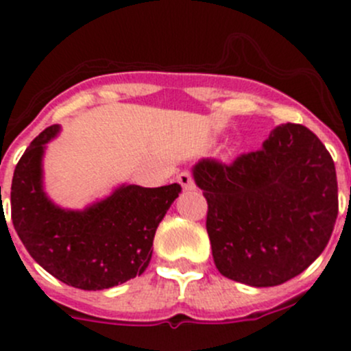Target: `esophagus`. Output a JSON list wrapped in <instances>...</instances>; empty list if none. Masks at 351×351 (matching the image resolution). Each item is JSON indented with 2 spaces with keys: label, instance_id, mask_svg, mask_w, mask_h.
Wrapping results in <instances>:
<instances>
[{
  "label": "esophagus",
  "instance_id": "obj_1",
  "mask_svg": "<svg viewBox=\"0 0 351 351\" xmlns=\"http://www.w3.org/2000/svg\"><path fill=\"white\" fill-rule=\"evenodd\" d=\"M178 183L182 185L183 190H193L195 189V180L190 171H183L178 175Z\"/></svg>",
  "mask_w": 351,
  "mask_h": 351
}]
</instances>
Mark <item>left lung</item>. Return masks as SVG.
<instances>
[{
    "mask_svg": "<svg viewBox=\"0 0 351 351\" xmlns=\"http://www.w3.org/2000/svg\"><path fill=\"white\" fill-rule=\"evenodd\" d=\"M207 200L215 267L251 287L280 285L326 247L338 215L331 154L300 123L277 127L263 149L232 162L202 159L193 168Z\"/></svg>",
    "mask_w": 351,
    "mask_h": 351,
    "instance_id": "8db88e82",
    "label": "left lung"
}]
</instances>
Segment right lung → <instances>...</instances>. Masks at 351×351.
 Instances as JSON below:
<instances>
[{
  "label": "right lung",
  "instance_id": "obj_1",
  "mask_svg": "<svg viewBox=\"0 0 351 351\" xmlns=\"http://www.w3.org/2000/svg\"><path fill=\"white\" fill-rule=\"evenodd\" d=\"M59 125L27 147L12 182V221L30 256L58 280L83 290L115 287L141 275L159 222L182 186L123 185L86 210H64L42 190V154Z\"/></svg>",
  "mask_w": 351,
  "mask_h": 351
}]
</instances>
